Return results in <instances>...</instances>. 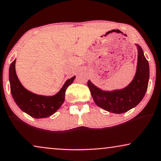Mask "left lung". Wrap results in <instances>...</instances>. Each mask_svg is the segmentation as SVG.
<instances>
[{"label": "left lung", "mask_w": 161, "mask_h": 161, "mask_svg": "<svg viewBox=\"0 0 161 161\" xmlns=\"http://www.w3.org/2000/svg\"><path fill=\"white\" fill-rule=\"evenodd\" d=\"M138 48L137 69L133 80L122 89L103 91L89 80V86L94 103L105 111L114 114H122L136 107L146 93L149 78V63L145 58L142 48Z\"/></svg>", "instance_id": "left-lung-1"}]
</instances>
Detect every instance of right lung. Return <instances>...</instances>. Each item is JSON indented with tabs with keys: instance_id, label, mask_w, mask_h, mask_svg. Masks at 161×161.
Here are the masks:
<instances>
[{
	"instance_id": "1",
	"label": "right lung",
	"mask_w": 161,
	"mask_h": 161,
	"mask_svg": "<svg viewBox=\"0 0 161 161\" xmlns=\"http://www.w3.org/2000/svg\"><path fill=\"white\" fill-rule=\"evenodd\" d=\"M15 62L16 59L9 67L10 89L14 102L22 111L34 118H47L53 115L64 102L66 90L73 82L75 76L68 79L55 95H39L29 92L21 84L15 71Z\"/></svg>"
}]
</instances>
